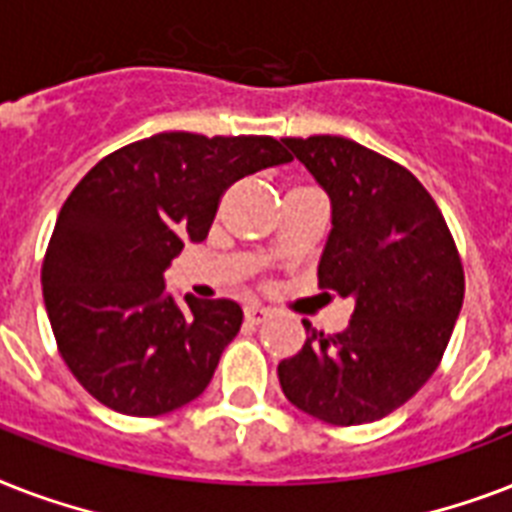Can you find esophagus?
Here are the masks:
<instances>
[{"mask_svg": "<svg viewBox=\"0 0 512 512\" xmlns=\"http://www.w3.org/2000/svg\"><path fill=\"white\" fill-rule=\"evenodd\" d=\"M271 316L273 311H268L263 305H247V308H244V319H247L249 324H263V321H268Z\"/></svg>", "mask_w": 512, "mask_h": 512, "instance_id": "esophagus-1", "label": "esophagus"}]
</instances>
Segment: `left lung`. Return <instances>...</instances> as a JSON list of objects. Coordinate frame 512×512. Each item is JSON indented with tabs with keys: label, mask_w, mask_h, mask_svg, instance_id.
Here are the masks:
<instances>
[{
	"label": "left lung",
	"mask_w": 512,
	"mask_h": 512,
	"mask_svg": "<svg viewBox=\"0 0 512 512\" xmlns=\"http://www.w3.org/2000/svg\"><path fill=\"white\" fill-rule=\"evenodd\" d=\"M332 201L319 287L353 297L340 335L303 321V350L279 364L284 396L329 425L396 412L430 380L465 297L452 231L425 185L337 135L284 138Z\"/></svg>",
	"instance_id": "1"
}]
</instances>
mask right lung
<instances>
[{
	"label": "right lung",
	"instance_id": "1",
	"mask_svg": "<svg viewBox=\"0 0 512 512\" xmlns=\"http://www.w3.org/2000/svg\"><path fill=\"white\" fill-rule=\"evenodd\" d=\"M287 162L268 135L159 132L79 180L52 231L42 289L60 356L92 398L156 417L204 393L244 313L233 300L177 303L164 271L185 241L207 239L228 185Z\"/></svg>",
	"mask_w": 512,
	"mask_h": 512
}]
</instances>
